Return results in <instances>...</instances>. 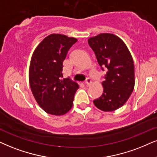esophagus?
I'll return each mask as SVG.
<instances>
[{"mask_svg":"<svg viewBox=\"0 0 157 157\" xmlns=\"http://www.w3.org/2000/svg\"><path fill=\"white\" fill-rule=\"evenodd\" d=\"M85 84H86L87 86H90L91 85V83H92V81H91V79L90 78H87L86 80H85Z\"/></svg>","mask_w":157,"mask_h":157,"instance_id":"esophagus-1","label":"esophagus"}]
</instances>
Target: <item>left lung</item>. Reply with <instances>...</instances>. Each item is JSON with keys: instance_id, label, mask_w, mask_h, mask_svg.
Masks as SVG:
<instances>
[{"instance_id": "1", "label": "left lung", "mask_w": 157, "mask_h": 157, "mask_svg": "<svg viewBox=\"0 0 157 157\" xmlns=\"http://www.w3.org/2000/svg\"><path fill=\"white\" fill-rule=\"evenodd\" d=\"M103 71L104 93L93 101L104 112H113L125 104L134 89L135 67L132 56L124 42L116 35L102 33L88 40Z\"/></svg>"}]
</instances>
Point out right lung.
I'll use <instances>...</instances> for the list:
<instances>
[{
  "label": "right lung",
  "mask_w": 157,
  "mask_h": 157,
  "mask_svg": "<svg viewBox=\"0 0 157 157\" xmlns=\"http://www.w3.org/2000/svg\"><path fill=\"white\" fill-rule=\"evenodd\" d=\"M77 41L64 35L51 34L36 48L31 59L29 80L32 93L45 112L63 115L72 108L79 85L63 77V61Z\"/></svg>",
  "instance_id": "obj_1"
}]
</instances>
